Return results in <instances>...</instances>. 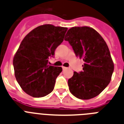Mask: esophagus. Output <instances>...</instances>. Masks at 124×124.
I'll return each instance as SVG.
<instances>
[{
	"label": "esophagus",
	"mask_w": 124,
	"mask_h": 124,
	"mask_svg": "<svg viewBox=\"0 0 124 124\" xmlns=\"http://www.w3.org/2000/svg\"><path fill=\"white\" fill-rule=\"evenodd\" d=\"M62 69H63V70H65V69H67L66 67H62Z\"/></svg>",
	"instance_id": "1"
}]
</instances>
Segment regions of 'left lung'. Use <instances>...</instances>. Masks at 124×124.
<instances>
[{"instance_id":"left-lung-1","label":"left lung","mask_w":124,"mask_h":124,"mask_svg":"<svg viewBox=\"0 0 124 124\" xmlns=\"http://www.w3.org/2000/svg\"><path fill=\"white\" fill-rule=\"evenodd\" d=\"M76 57L84 62L83 70L74 72L68 80L70 92L78 99L97 96L111 80L114 65L107 44L96 31L89 27H74L65 35Z\"/></svg>"}]
</instances>
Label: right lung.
Wrapping results in <instances>:
<instances>
[{"mask_svg": "<svg viewBox=\"0 0 124 124\" xmlns=\"http://www.w3.org/2000/svg\"><path fill=\"white\" fill-rule=\"evenodd\" d=\"M67 28L40 25L29 32L20 44L13 60L16 80L25 92L42 97L53 91L61 67L48 65L55 50L63 42Z\"/></svg>", "mask_w": 124, "mask_h": 124, "instance_id": "obj_1", "label": "right lung"}]
</instances>
